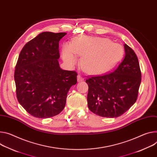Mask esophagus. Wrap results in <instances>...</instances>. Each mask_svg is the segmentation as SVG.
<instances>
[{"label":"esophagus","mask_w":157,"mask_h":157,"mask_svg":"<svg viewBox=\"0 0 157 157\" xmlns=\"http://www.w3.org/2000/svg\"><path fill=\"white\" fill-rule=\"evenodd\" d=\"M83 80H84L83 77H82L81 75H78V82H81V81H82Z\"/></svg>","instance_id":"34e87169"}]
</instances>
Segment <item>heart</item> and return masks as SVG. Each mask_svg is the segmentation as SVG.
I'll use <instances>...</instances> for the list:
<instances>
[{"mask_svg": "<svg viewBox=\"0 0 157 157\" xmlns=\"http://www.w3.org/2000/svg\"><path fill=\"white\" fill-rule=\"evenodd\" d=\"M121 50L116 43L99 37L82 36L72 44L66 43L63 48V58L68 64L73 65L81 57L80 66L85 72L101 73L115 62Z\"/></svg>", "mask_w": 157, "mask_h": 157, "instance_id": "1", "label": "heart"}]
</instances>
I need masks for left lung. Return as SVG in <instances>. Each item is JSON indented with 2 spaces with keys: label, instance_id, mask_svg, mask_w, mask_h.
Instances as JSON below:
<instances>
[{
  "label": "left lung",
  "instance_id": "1",
  "mask_svg": "<svg viewBox=\"0 0 157 157\" xmlns=\"http://www.w3.org/2000/svg\"><path fill=\"white\" fill-rule=\"evenodd\" d=\"M124 48V58L113 71L86 78L88 108L98 116L118 117L137 99L141 80L138 59L130 47Z\"/></svg>",
  "mask_w": 157,
  "mask_h": 157
}]
</instances>
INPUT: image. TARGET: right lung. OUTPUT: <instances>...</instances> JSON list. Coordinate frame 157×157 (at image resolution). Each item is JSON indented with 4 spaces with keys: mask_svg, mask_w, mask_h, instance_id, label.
I'll return each instance as SVG.
<instances>
[{
    "mask_svg": "<svg viewBox=\"0 0 157 157\" xmlns=\"http://www.w3.org/2000/svg\"><path fill=\"white\" fill-rule=\"evenodd\" d=\"M66 33L44 32L22 49L14 71L16 96L32 116L48 118L65 107L70 88L77 83L78 73L59 67V42Z\"/></svg>",
    "mask_w": 157,
    "mask_h": 157,
    "instance_id": "add662e5",
    "label": "right lung"
}]
</instances>
